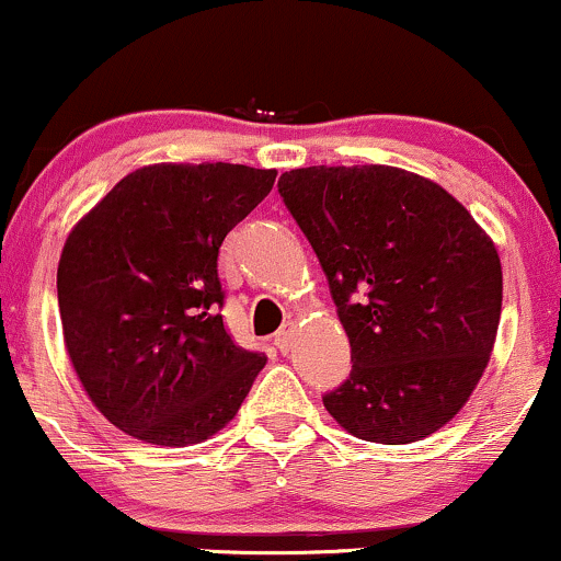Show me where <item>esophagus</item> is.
<instances>
[{
	"label": "esophagus",
	"instance_id": "esophagus-1",
	"mask_svg": "<svg viewBox=\"0 0 561 561\" xmlns=\"http://www.w3.org/2000/svg\"><path fill=\"white\" fill-rule=\"evenodd\" d=\"M293 334H295V321L289 319V321H285V324H282V330L276 332V337H274V343L282 353H287L289 347H293Z\"/></svg>",
	"mask_w": 561,
	"mask_h": 561
}]
</instances>
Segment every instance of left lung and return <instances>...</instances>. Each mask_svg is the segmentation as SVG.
Returning <instances> with one entry per match:
<instances>
[{
	"mask_svg": "<svg viewBox=\"0 0 561 561\" xmlns=\"http://www.w3.org/2000/svg\"><path fill=\"white\" fill-rule=\"evenodd\" d=\"M279 195L351 340V377L324 409L369 443L433 435L491 362L504 276L488 231L440 184L396 165L285 171Z\"/></svg>",
	"mask_w": 561,
	"mask_h": 561,
	"instance_id": "left-lung-1",
	"label": "left lung"
}]
</instances>
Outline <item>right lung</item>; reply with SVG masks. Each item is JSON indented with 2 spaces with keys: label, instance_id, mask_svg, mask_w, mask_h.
Wrapping results in <instances>:
<instances>
[{
  "label": "right lung",
  "instance_id": "1",
  "mask_svg": "<svg viewBox=\"0 0 561 561\" xmlns=\"http://www.w3.org/2000/svg\"><path fill=\"white\" fill-rule=\"evenodd\" d=\"M274 179L234 163H152L70 229L57 263L62 340L89 401L126 435L169 448L208 440L266 366L218 313V250Z\"/></svg>",
  "mask_w": 561,
  "mask_h": 561
}]
</instances>
